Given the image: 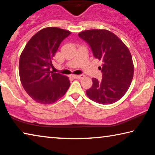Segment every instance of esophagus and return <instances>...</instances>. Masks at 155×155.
I'll use <instances>...</instances> for the list:
<instances>
[{"label": "esophagus", "mask_w": 155, "mask_h": 155, "mask_svg": "<svg viewBox=\"0 0 155 155\" xmlns=\"http://www.w3.org/2000/svg\"><path fill=\"white\" fill-rule=\"evenodd\" d=\"M72 77L73 78H83L84 77H85V75H84V74H79V75H72Z\"/></svg>", "instance_id": "1"}]
</instances>
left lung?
Here are the masks:
<instances>
[{
	"mask_svg": "<svg viewBox=\"0 0 155 155\" xmlns=\"http://www.w3.org/2000/svg\"><path fill=\"white\" fill-rule=\"evenodd\" d=\"M90 46L94 56L103 61L99 67L103 78H92L93 85L86 94L91 101L102 104H113L127 93L132 82L134 65L128 47L111 31L91 29L78 33Z\"/></svg>",
	"mask_w": 155,
	"mask_h": 155,
	"instance_id": "left-lung-1",
	"label": "left lung"
}]
</instances>
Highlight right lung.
<instances>
[{
  "mask_svg": "<svg viewBox=\"0 0 155 155\" xmlns=\"http://www.w3.org/2000/svg\"><path fill=\"white\" fill-rule=\"evenodd\" d=\"M71 34L57 27H46L35 33L20 54L21 83L29 96L38 103L57 102L70 85L66 76L51 71L52 61L61 41Z\"/></svg>",
  "mask_w": 155,
  "mask_h": 155,
  "instance_id": "add662e5",
  "label": "right lung"
}]
</instances>
